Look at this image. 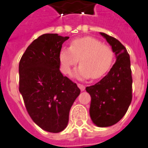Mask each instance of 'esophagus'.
<instances>
[{
    "label": "esophagus",
    "mask_w": 148,
    "mask_h": 148,
    "mask_svg": "<svg viewBox=\"0 0 148 148\" xmlns=\"http://www.w3.org/2000/svg\"><path fill=\"white\" fill-rule=\"evenodd\" d=\"M77 86L80 88V89L81 91H84V89H85V86L83 85V84H77Z\"/></svg>",
    "instance_id": "esophagus-1"
}]
</instances>
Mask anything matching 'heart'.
Masks as SVG:
<instances>
[{
  "mask_svg": "<svg viewBox=\"0 0 148 148\" xmlns=\"http://www.w3.org/2000/svg\"><path fill=\"white\" fill-rule=\"evenodd\" d=\"M114 52L109 46L92 37L77 38L70 48L63 47L59 53L62 71L69 74L80 60L75 76L80 79H99L110 70L114 62Z\"/></svg>",
  "mask_w": 148,
  "mask_h": 148,
  "instance_id": "heart-1",
  "label": "heart"
}]
</instances>
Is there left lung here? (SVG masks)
Here are the masks:
<instances>
[{"instance_id":"8db88e82","label":"left lung","mask_w":148,"mask_h":148,"mask_svg":"<svg viewBox=\"0 0 148 148\" xmlns=\"http://www.w3.org/2000/svg\"><path fill=\"white\" fill-rule=\"evenodd\" d=\"M100 34L112 47L116 62L105 77L86 90L91 96L89 115L92 122L99 127H108L119 122L126 114L132 99V77L126 47L116 38Z\"/></svg>"}]
</instances>
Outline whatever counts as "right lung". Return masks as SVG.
Listing matches in <instances>:
<instances>
[{
  "mask_svg": "<svg viewBox=\"0 0 148 148\" xmlns=\"http://www.w3.org/2000/svg\"><path fill=\"white\" fill-rule=\"evenodd\" d=\"M69 37L44 34L26 49L18 65L19 92L32 120L45 131L66 128L80 89L61 73L59 53Z\"/></svg>",
  "mask_w": 148,
  "mask_h": 148,
  "instance_id": "1",
  "label": "right lung"
}]
</instances>
